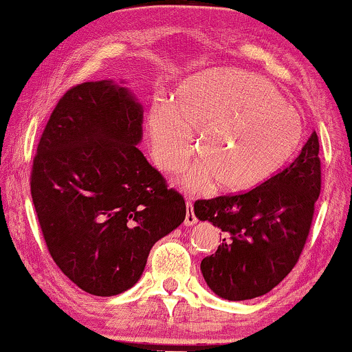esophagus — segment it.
Instances as JSON below:
<instances>
[{
  "label": "esophagus",
  "mask_w": 352,
  "mask_h": 352,
  "mask_svg": "<svg viewBox=\"0 0 352 352\" xmlns=\"http://www.w3.org/2000/svg\"><path fill=\"white\" fill-rule=\"evenodd\" d=\"M197 223V217L195 213H193V205L192 201L187 200V213H185V225L187 227H192V225Z\"/></svg>",
  "instance_id": "1"
}]
</instances>
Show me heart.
<instances>
[{
    "instance_id": "obj_1",
    "label": "heart",
    "mask_w": 352,
    "mask_h": 352,
    "mask_svg": "<svg viewBox=\"0 0 352 352\" xmlns=\"http://www.w3.org/2000/svg\"><path fill=\"white\" fill-rule=\"evenodd\" d=\"M145 127L153 164L168 175L187 167L199 135V162L184 179L190 192L213 182L230 193L258 187L293 159L302 139L300 114L272 82L232 69L187 79L172 104H152Z\"/></svg>"
}]
</instances>
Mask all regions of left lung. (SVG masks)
<instances>
[{
  "mask_svg": "<svg viewBox=\"0 0 352 352\" xmlns=\"http://www.w3.org/2000/svg\"><path fill=\"white\" fill-rule=\"evenodd\" d=\"M318 153L319 140L313 132L300 155L265 184L195 201L197 218L223 232L217 252L200 265L213 293L228 301L263 296L294 268L321 192Z\"/></svg>",
  "mask_w": 352,
  "mask_h": 352,
  "instance_id": "left-lung-1",
  "label": "left lung"
}]
</instances>
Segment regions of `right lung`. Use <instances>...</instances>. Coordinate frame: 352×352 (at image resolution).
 I'll return each instance as SVG.
<instances>
[{
	"label": "right lung",
	"instance_id": "obj_1",
	"mask_svg": "<svg viewBox=\"0 0 352 352\" xmlns=\"http://www.w3.org/2000/svg\"><path fill=\"white\" fill-rule=\"evenodd\" d=\"M142 106L112 80L71 87L44 127L31 197L52 260L82 292L139 281L151 248L185 220V200L137 148Z\"/></svg>",
	"mask_w": 352,
	"mask_h": 352
}]
</instances>
